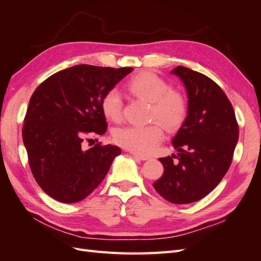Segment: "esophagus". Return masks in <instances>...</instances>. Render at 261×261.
I'll return each instance as SVG.
<instances>
[{
  "label": "esophagus",
  "mask_w": 261,
  "mask_h": 261,
  "mask_svg": "<svg viewBox=\"0 0 261 261\" xmlns=\"http://www.w3.org/2000/svg\"><path fill=\"white\" fill-rule=\"evenodd\" d=\"M132 154H133L134 156H135V158H137V159L141 160V161H147V160H149V159H151V158H150V156L139 154V153H136V152H132Z\"/></svg>",
  "instance_id": "1"
}]
</instances>
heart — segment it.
<instances>
[{
    "label": "heart",
    "mask_w": 261,
    "mask_h": 261,
    "mask_svg": "<svg viewBox=\"0 0 261 261\" xmlns=\"http://www.w3.org/2000/svg\"><path fill=\"white\" fill-rule=\"evenodd\" d=\"M134 97L150 103L148 117L154 121L146 126H125L114 132L115 143L139 154L151 153L168 130L179 128L187 116V101L178 90L171 89L168 83L151 72H141L126 84ZM101 111L107 120L120 122L123 117V99L116 89L105 93L101 99Z\"/></svg>",
    "instance_id": "1"
}]
</instances>
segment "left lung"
Returning a JSON list of instances; mask_svg holds the SVG:
<instances>
[{
  "label": "left lung",
  "instance_id": "obj_1",
  "mask_svg": "<svg viewBox=\"0 0 261 261\" xmlns=\"http://www.w3.org/2000/svg\"><path fill=\"white\" fill-rule=\"evenodd\" d=\"M172 74L185 85L187 116L172 140L178 153L160 158L164 172L153 187L168 201L184 204L200 200L223 178L239 140V124L230 100L209 77L184 66Z\"/></svg>",
  "mask_w": 261,
  "mask_h": 261
}]
</instances>
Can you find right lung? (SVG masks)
<instances>
[{"mask_svg":"<svg viewBox=\"0 0 261 261\" xmlns=\"http://www.w3.org/2000/svg\"><path fill=\"white\" fill-rule=\"evenodd\" d=\"M133 69L76 65L46 78L33 93L22 140L36 181L53 199L65 203L85 199L121 153L112 145L98 143L84 150L82 144L107 132L101 99Z\"/></svg>","mask_w":261,"mask_h":261,"instance_id":"1","label":"right lung"}]
</instances>
